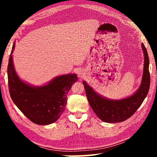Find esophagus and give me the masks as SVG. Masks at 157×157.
I'll return each mask as SVG.
<instances>
[{"label":"esophagus","instance_id":"esophagus-1","mask_svg":"<svg viewBox=\"0 0 157 157\" xmlns=\"http://www.w3.org/2000/svg\"><path fill=\"white\" fill-rule=\"evenodd\" d=\"M78 76H79L80 78H83L84 75V71H82V70H79V71H78Z\"/></svg>","mask_w":157,"mask_h":157}]
</instances>
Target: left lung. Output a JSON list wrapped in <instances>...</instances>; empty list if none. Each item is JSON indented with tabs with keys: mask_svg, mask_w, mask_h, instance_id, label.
<instances>
[{
	"mask_svg": "<svg viewBox=\"0 0 157 157\" xmlns=\"http://www.w3.org/2000/svg\"><path fill=\"white\" fill-rule=\"evenodd\" d=\"M141 46L145 58L142 82L139 90L132 96L120 100H108L98 95L86 82H82L90 106L102 121L115 123L126 121L136 112L147 96L150 84L149 57L144 44Z\"/></svg>",
	"mask_w": 157,
	"mask_h": 157,
	"instance_id": "left-lung-1",
	"label": "left lung"
}]
</instances>
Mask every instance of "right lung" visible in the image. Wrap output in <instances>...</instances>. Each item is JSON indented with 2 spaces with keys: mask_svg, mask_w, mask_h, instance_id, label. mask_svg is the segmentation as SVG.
I'll list each match as a JSON object with an SVG mask.
<instances>
[{
  "mask_svg": "<svg viewBox=\"0 0 157 157\" xmlns=\"http://www.w3.org/2000/svg\"><path fill=\"white\" fill-rule=\"evenodd\" d=\"M10 54L7 76L10 94L17 107L33 123L46 125L57 121L64 111L67 94L78 80L76 74H68L55 78L41 87H33L18 78Z\"/></svg>",
  "mask_w": 157,
  "mask_h": 157,
  "instance_id": "obj_1",
  "label": "right lung"
}]
</instances>
